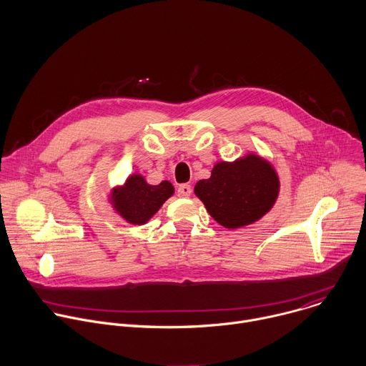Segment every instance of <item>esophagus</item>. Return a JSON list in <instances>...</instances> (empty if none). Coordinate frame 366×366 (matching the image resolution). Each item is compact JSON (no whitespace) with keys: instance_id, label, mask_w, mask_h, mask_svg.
<instances>
[{"instance_id":"34e87169","label":"esophagus","mask_w":366,"mask_h":366,"mask_svg":"<svg viewBox=\"0 0 366 366\" xmlns=\"http://www.w3.org/2000/svg\"><path fill=\"white\" fill-rule=\"evenodd\" d=\"M177 192H178V195L182 197V198H188V197L191 195V192H192V188H191V185H188V184H182V185L178 187Z\"/></svg>"}]
</instances>
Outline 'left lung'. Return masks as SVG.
I'll use <instances>...</instances> for the list:
<instances>
[{
	"instance_id": "obj_1",
	"label": "left lung",
	"mask_w": 366,
	"mask_h": 366,
	"mask_svg": "<svg viewBox=\"0 0 366 366\" xmlns=\"http://www.w3.org/2000/svg\"><path fill=\"white\" fill-rule=\"evenodd\" d=\"M194 191L218 224L238 228L260 219L273 207L279 178L269 162L247 155L232 164H217L211 178L198 181Z\"/></svg>"
}]
</instances>
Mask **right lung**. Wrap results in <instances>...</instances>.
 I'll list each match as a JSON object with an SVG mask.
<instances>
[{"instance_id": "obj_1", "label": "right lung", "mask_w": 366, "mask_h": 366, "mask_svg": "<svg viewBox=\"0 0 366 366\" xmlns=\"http://www.w3.org/2000/svg\"><path fill=\"white\" fill-rule=\"evenodd\" d=\"M174 194V187L168 181L159 185H149L141 175H132L125 187L116 189L112 195L116 211L132 224H145Z\"/></svg>"}]
</instances>
